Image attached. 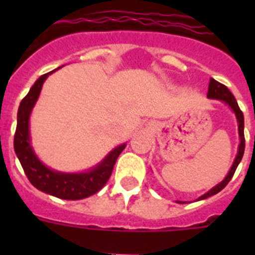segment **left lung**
<instances>
[{
  "label": "left lung",
  "instance_id": "obj_1",
  "mask_svg": "<svg viewBox=\"0 0 255 255\" xmlns=\"http://www.w3.org/2000/svg\"><path fill=\"white\" fill-rule=\"evenodd\" d=\"M208 98H209V99L222 100L224 103L228 104V106H229V107L233 110V112L236 114V118H237V122H238V135H240V145H238V153H237V156H236V159H234V163H233V165H232V168H230L228 176H226V177L224 178L221 182H220V184H217V185L214 186V188H212L209 192H206L204 196L198 197V201H200V200H205V198L210 197V196H213V194H217L218 192H221V190L224 189L226 185H228V182L232 180L234 172H236V169H237L238 164H240V161L242 160V156H244V151H245V135H244V114H242V111L240 110V107H238L237 100H236V98L233 96V94L229 91V88L226 87V86H224L222 83H220V82L214 81L213 78H210L209 88H208ZM177 202H178V204H184V202H181V201H177Z\"/></svg>",
  "mask_w": 255,
  "mask_h": 255
}]
</instances>
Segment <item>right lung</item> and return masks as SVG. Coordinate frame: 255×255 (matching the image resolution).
Here are the masks:
<instances>
[{
  "instance_id": "obj_1",
  "label": "right lung",
  "mask_w": 255,
  "mask_h": 255,
  "mask_svg": "<svg viewBox=\"0 0 255 255\" xmlns=\"http://www.w3.org/2000/svg\"><path fill=\"white\" fill-rule=\"evenodd\" d=\"M54 71L38 78L30 88L29 94L22 99L17 114L14 151L29 181L37 189L58 198H63V200H82V198L95 194L106 185V182L111 176L116 160L126 148V144H122L115 149H112L96 167L82 173L57 172L46 167L45 164L38 159L30 144L29 119L34 104L37 103L43 82Z\"/></svg>"
}]
</instances>
